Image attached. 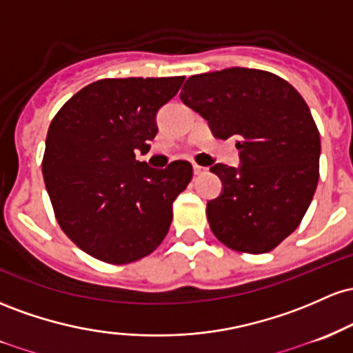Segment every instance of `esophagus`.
Masks as SVG:
<instances>
[{"label": "esophagus", "instance_id": "esophagus-1", "mask_svg": "<svg viewBox=\"0 0 353 353\" xmlns=\"http://www.w3.org/2000/svg\"><path fill=\"white\" fill-rule=\"evenodd\" d=\"M207 166H200V165H193V172H195V175L196 176H200V175H205V173H207Z\"/></svg>", "mask_w": 353, "mask_h": 353}]
</instances>
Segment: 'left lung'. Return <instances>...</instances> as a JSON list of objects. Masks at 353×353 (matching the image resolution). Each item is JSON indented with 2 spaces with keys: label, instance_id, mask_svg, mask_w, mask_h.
I'll return each mask as SVG.
<instances>
[{
  "label": "left lung",
  "instance_id": "obj_1",
  "mask_svg": "<svg viewBox=\"0 0 353 353\" xmlns=\"http://www.w3.org/2000/svg\"><path fill=\"white\" fill-rule=\"evenodd\" d=\"M180 98L240 150L239 168H210L223 183L207 203L213 235L241 253L273 250L299 227L319 183L320 134L302 94L270 71L227 68L190 77Z\"/></svg>",
  "mask_w": 353,
  "mask_h": 353
}]
</instances>
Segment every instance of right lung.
Returning a JSON list of instances; mask_svg holds the SVG:
<instances>
[{"label": "right lung", "instance_id": "1", "mask_svg": "<svg viewBox=\"0 0 353 353\" xmlns=\"http://www.w3.org/2000/svg\"><path fill=\"white\" fill-rule=\"evenodd\" d=\"M185 77L105 78L90 83L59 108L46 134L43 176L66 236L94 259L126 265L163 241L173 201L192 181L190 161L150 168L157 112Z\"/></svg>", "mask_w": 353, "mask_h": 353}]
</instances>
